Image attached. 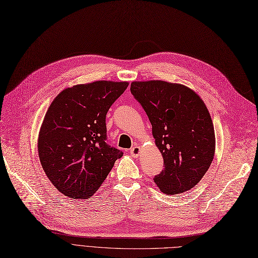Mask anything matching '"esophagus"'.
Masks as SVG:
<instances>
[{
  "mask_svg": "<svg viewBox=\"0 0 258 258\" xmlns=\"http://www.w3.org/2000/svg\"><path fill=\"white\" fill-rule=\"evenodd\" d=\"M140 148L138 146H134L131 150H130V153L133 157H138V155L140 154Z\"/></svg>",
  "mask_w": 258,
  "mask_h": 258,
  "instance_id": "obj_1",
  "label": "esophagus"
}]
</instances>
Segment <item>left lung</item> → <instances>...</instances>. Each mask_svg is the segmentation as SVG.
I'll use <instances>...</instances> for the list:
<instances>
[{
    "label": "left lung",
    "instance_id": "1",
    "mask_svg": "<svg viewBox=\"0 0 258 258\" xmlns=\"http://www.w3.org/2000/svg\"><path fill=\"white\" fill-rule=\"evenodd\" d=\"M131 92L145 109L164 158L155 184L167 195L191 189L215 155L214 124L204 102L186 86L164 81L133 82Z\"/></svg>",
    "mask_w": 258,
    "mask_h": 258
}]
</instances>
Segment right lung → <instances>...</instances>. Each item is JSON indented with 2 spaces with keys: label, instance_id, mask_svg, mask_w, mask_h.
<instances>
[{
  "label": "right lung",
  "instance_id": "obj_1",
  "mask_svg": "<svg viewBox=\"0 0 258 258\" xmlns=\"http://www.w3.org/2000/svg\"><path fill=\"white\" fill-rule=\"evenodd\" d=\"M128 83L98 81L62 90L43 119L38 153L46 176L72 199H87L123 152L107 144L106 114Z\"/></svg>",
  "mask_w": 258,
  "mask_h": 258
}]
</instances>
